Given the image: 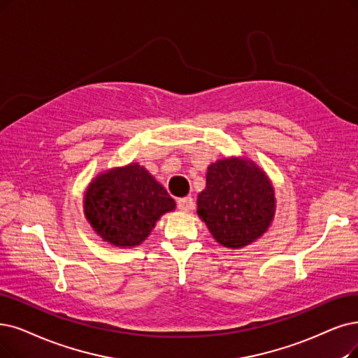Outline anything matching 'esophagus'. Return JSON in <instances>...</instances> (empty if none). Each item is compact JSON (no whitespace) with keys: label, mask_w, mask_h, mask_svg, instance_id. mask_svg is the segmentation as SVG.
I'll return each mask as SVG.
<instances>
[{"label":"esophagus","mask_w":358,"mask_h":358,"mask_svg":"<svg viewBox=\"0 0 358 358\" xmlns=\"http://www.w3.org/2000/svg\"><path fill=\"white\" fill-rule=\"evenodd\" d=\"M178 207L180 211H185L188 213L194 208V199L191 196H185V198H180L178 199Z\"/></svg>","instance_id":"34e87169"}]
</instances>
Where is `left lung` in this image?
<instances>
[{
    "label": "left lung",
    "mask_w": 358,
    "mask_h": 358,
    "mask_svg": "<svg viewBox=\"0 0 358 358\" xmlns=\"http://www.w3.org/2000/svg\"><path fill=\"white\" fill-rule=\"evenodd\" d=\"M196 213L213 238L226 248H244L262 238L276 213V196L266 171L245 157L211 163Z\"/></svg>",
    "instance_id": "obj_1"
}]
</instances>
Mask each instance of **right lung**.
Wrapping results in <instances>:
<instances>
[{"label": "right lung", "instance_id": "1", "mask_svg": "<svg viewBox=\"0 0 358 358\" xmlns=\"http://www.w3.org/2000/svg\"><path fill=\"white\" fill-rule=\"evenodd\" d=\"M175 208V199L139 163L101 171L83 194V213L92 231L119 248L142 244L163 214Z\"/></svg>", "mask_w": 358, "mask_h": 358}]
</instances>
